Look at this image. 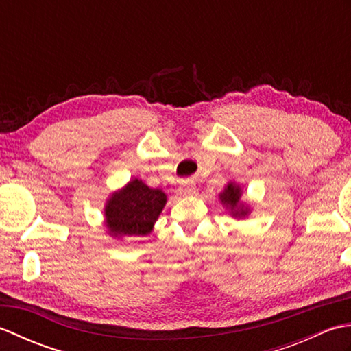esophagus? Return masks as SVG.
Masks as SVG:
<instances>
[{
  "mask_svg": "<svg viewBox=\"0 0 351 351\" xmlns=\"http://www.w3.org/2000/svg\"><path fill=\"white\" fill-rule=\"evenodd\" d=\"M180 191L182 193L184 196H191V195H195V193H196V185L193 181H182Z\"/></svg>",
  "mask_w": 351,
  "mask_h": 351,
  "instance_id": "1",
  "label": "esophagus"
}]
</instances>
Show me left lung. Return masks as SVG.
Listing matches in <instances>:
<instances>
[{"instance_id": "8db88e82", "label": "left lung", "mask_w": 351, "mask_h": 351, "mask_svg": "<svg viewBox=\"0 0 351 351\" xmlns=\"http://www.w3.org/2000/svg\"><path fill=\"white\" fill-rule=\"evenodd\" d=\"M240 196H241V189L234 184H228L225 191L220 193L221 204H225L226 206L229 205L230 210H234V208L237 206L238 200H240ZM245 214H247V210H240V211H237L234 215H238V217H240V215H245Z\"/></svg>"}]
</instances>
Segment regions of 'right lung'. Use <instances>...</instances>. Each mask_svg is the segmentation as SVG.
I'll list each match as a JSON object with an SVG mask.
<instances>
[{
  "mask_svg": "<svg viewBox=\"0 0 351 351\" xmlns=\"http://www.w3.org/2000/svg\"><path fill=\"white\" fill-rule=\"evenodd\" d=\"M166 195L158 189H149L138 180L111 196L106 206V219L110 234L114 237L146 235L152 230Z\"/></svg>",
  "mask_w": 351,
  "mask_h": 351,
  "instance_id": "obj_1",
  "label": "right lung"
}]
</instances>
